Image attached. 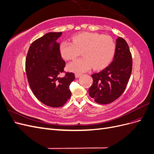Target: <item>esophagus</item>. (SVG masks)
I'll use <instances>...</instances> for the list:
<instances>
[{"mask_svg":"<svg viewBox=\"0 0 154 154\" xmlns=\"http://www.w3.org/2000/svg\"><path fill=\"white\" fill-rule=\"evenodd\" d=\"M81 76V74L80 73H76L75 74V77L76 78H78V77H80Z\"/></svg>","mask_w":154,"mask_h":154,"instance_id":"34e87169","label":"esophagus"}]
</instances>
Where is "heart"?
Masks as SVG:
<instances>
[{"label":"heart","mask_w":154,"mask_h":154,"mask_svg":"<svg viewBox=\"0 0 154 154\" xmlns=\"http://www.w3.org/2000/svg\"><path fill=\"white\" fill-rule=\"evenodd\" d=\"M59 50L66 60L75 59L82 53L83 57L68 65L73 72H85L93 67L95 70L105 68L112 60L116 44L112 37L96 32H82L74 35L72 42H63Z\"/></svg>","instance_id":"obj_1"}]
</instances>
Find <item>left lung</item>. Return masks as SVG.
Returning <instances> with one entry per match:
<instances>
[{
	"label": "left lung",
	"mask_w": 154,
	"mask_h": 154,
	"mask_svg": "<svg viewBox=\"0 0 154 154\" xmlns=\"http://www.w3.org/2000/svg\"><path fill=\"white\" fill-rule=\"evenodd\" d=\"M132 70V58L125 39L116 40L113 61L101 71L92 74L88 94L97 103L109 104L123 94Z\"/></svg>",
	"instance_id": "left-lung-1"
}]
</instances>
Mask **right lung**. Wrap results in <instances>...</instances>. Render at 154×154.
Listing matches in <instances>:
<instances>
[{"label": "right lung", "mask_w": 154, "mask_h": 154, "mask_svg": "<svg viewBox=\"0 0 154 154\" xmlns=\"http://www.w3.org/2000/svg\"><path fill=\"white\" fill-rule=\"evenodd\" d=\"M62 32H48L36 39L29 48L26 58V72L34 95L42 103L51 107H60L71 97L69 85L74 80L73 72L60 74L66 62L60 53L57 40Z\"/></svg>", "instance_id": "obj_1"}]
</instances>
